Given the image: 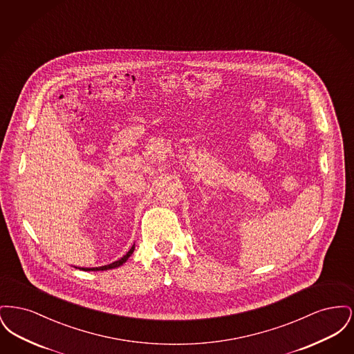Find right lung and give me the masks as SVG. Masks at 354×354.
<instances>
[{
    "instance_id": "1",
    "label": "right lung",
    "mask_w": 354,
    "mask_h": 354,
    "mask_svg": "<svg viewBox=\"0 0 354 354\" xmlns=\"http://www.w3.org/2000/svg\"><path fill=\"white\" fill-rule=\"evenodd\" d=\"M135 245H133L131 248H130V251L126 253L122 259H119L117 261H114V263H111V264H107V266H103V267H97V268H78V270H113V268H118L120 267L122 264H124L126 261H127V259L133 254L134 252Z\"/></svg>"
}]
</instances>
